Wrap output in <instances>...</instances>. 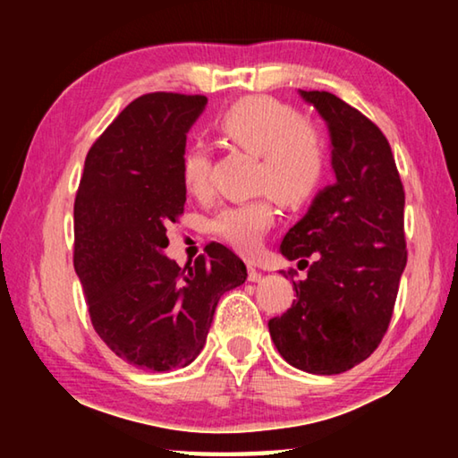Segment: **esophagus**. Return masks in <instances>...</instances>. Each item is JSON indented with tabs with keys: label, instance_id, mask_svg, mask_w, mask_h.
<instances>
[{
	"label": "esophagus",
	"instance_id": "1",
	"mask_svg": "<svg viewBox=\"0 0 458 458\" xmlns=\"http://www.w3.org/2000/svg\"><path fill=\"white\" fill-rule=\"evenodd\" d=\"M260 278H262L260 270H259L257 267H254V265H250V262H248V281H250V283H259Z\"/></svg>",
	"mask_w": 458,
	"mask_h": 458
}]
</instances>
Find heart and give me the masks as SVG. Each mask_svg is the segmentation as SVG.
Instances as JSON below:
<instances>
[{"instance_id": "1", "label": "heart", "mask_w": 458, "mask_h": 458, "mask_svg": "<svg viewBox=\"0 0 458 458\" xmlns=\"http://www.w3.org/2000/svg\"><path fill=\"white\" fill-rule=\"evenodd\" d=\"M218 131L232 145L260 155L259 185L281 204L303 206L327 172V143L317 127L301 121L297 108L270 97H246L220 114ZM182 182L191 196L210 190V153L191 145L182 159ZM270 198L228 206L214 216L210 232L240 252H254L273 226Z\"/></svg>"}]
</instances>
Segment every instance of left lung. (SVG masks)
<instances>
[{"mask_svg":"<svg viewBox=\"0 0 458 458\" xmlns=\"http://www.w3.org/2000/svg\"><path fill=\"white\" fill-rule=\"evenodd\" d=\"M299 95L327 123L337 182L283 238V257L314 262L268 331L293 368L331 376L368 360L390 325L408 259L404 185L390 143L366 114L331 92Z\"/></svg>","mask_w":458,"mask_h":458,"instance_id":"8db88e82","label":"left lung"}]
</instances>
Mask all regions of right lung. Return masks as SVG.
Returning <instances> with one entry per match:
<instances>
[{
	"instance_id": "add662e5",
	"label": "right lung",
	"mask_w": 458,
	"mask_h": 458,
	"mask_svg": "<svg viewBox=\"0 0 458 458\" xmlns=\"http://www.w3.org/2000/svg\"><path fill=\"white\" fill-rule=\"evenodd\" d=\"M206 103L175 92L135 98L90 147L76 191L74 270L92 327L141 369L196 360L220 297L246 281L244 262L218 242L185 268L164 254L185 204V135Z\"/></svg>"
}]
</instances>
